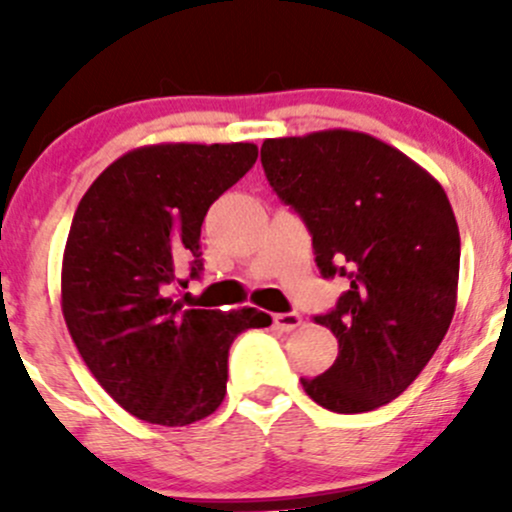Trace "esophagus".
Instances as JSON below:
<instances>
[{"label":"esophagus","mask_w":512,"mask_h":512,"mask_svg":"<svg viewBox=\"0 0 512 512\" xmlns=\"http://www.w3.org/2000/svg\"><path fill=\"white\" fill-rule=\"evenodd\" d=\"M272 322H275V327L280 329V332H294V329L302 324V317H299L297 312H285V314H275Z\"/></svg>","instance_id":"34e87169"}]
</instances>
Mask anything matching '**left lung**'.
<instances>
[{"mask_svg":"<svg viewBox=\"0 0 512 512\" xmlns=\"http://www.w3.org/2000/svg\"><path fill=\"white\" fill-rule=\"evenodd\" d=\"M262 168L312 235L324 277L349 289L314 322L332 329L339 356L302 379L334 414H364L404 394L436 354L456 312L461 235L431 173L359 131L267 138Z\"/></svg>","mask_w":512,"mask_h":512,"instance_id":"obj_1","label":"left lung"}]
</instances>
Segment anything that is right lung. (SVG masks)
Masks as SVG:
<instances>
[{
  "label": "right lung",
  "instance_id": "obj_1",
  "mask_svg": "<svg viewBox=\"0 0 512 512\" xmlns=\"http://www.w3.org/2000/svg\"><path fill=\"white\" fill-rule=\"evenodd\" d=\"M255 160V143L143 146L113 160L76 208L61 312L98 384L141 421L188 426L213 414L235 337L272 324L255 307L183 309L168 297L180 260L200 275L208 208Z\"/></svg>",
  "mask_w": 512,
  "mask_h": 512
}]
</instances>
